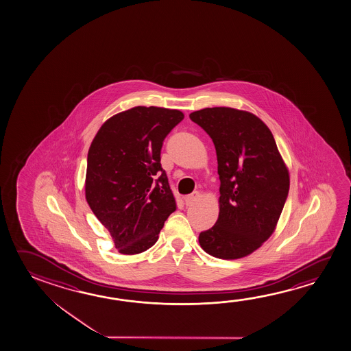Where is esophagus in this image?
<instances>
[{
    "label": "esophagus",
    "mask_w": 351,
    "mask_h": 351,
    "mask_svg": "<svg viewBox=\"0 0 351 351\" xmlns=\"http://www.w3.org/2000/svg\"><path fill=\"white\" fill-rule=\"evenodd\" d=\"M199 199H200V193H199V191H194V193H191L189 195L185 196V204H186L188 206H191L193 204H195Z\"/></svg>",
    "instance_id": "esophagus-1"
}]
</instances>
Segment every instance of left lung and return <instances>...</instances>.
Wrapping results in <instances>:
<instances>
[{"instance_id":"8db88e82","label":"left lung","mask_w":351,"mask_h":351,"mask_svg":"<svg viewBox=\"0 0 351 351\" xmlns=\"http://www.w3.org/2000/svg\"><path fill=\"white\" fill-rule=\"evenodd\" d=\"M214 141L220 176L219 219L199 234L210 256H250L273 234L285 205L290 174L273 134L256 115L205 108L189 115Z\"/></svg>"}]
</instances>
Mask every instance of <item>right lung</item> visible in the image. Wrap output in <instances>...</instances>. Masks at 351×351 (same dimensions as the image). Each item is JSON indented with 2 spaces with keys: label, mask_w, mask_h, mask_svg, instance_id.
<instances>
[{
  "label": "right lung",
  "mask_w": 351,
  "mask_h": 351,
  "mask_svg": "<svg viewBox=\"0 0 351 351\" xmlns=\"http://www.w3.org/2000/svg\"><path fill=\"white\" fill-rule=\"evenodd\" d=\"M183 119L177 109L131 108L101 125L89 146L86 200L121 254L151 248L177 208L160 149Z\"/></svg>",
  "instance_id": "obj_1"
}]
</instances>
